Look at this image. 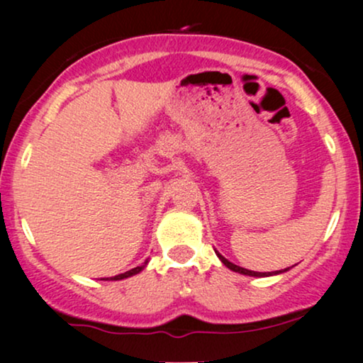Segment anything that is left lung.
<instances>
[{
    "label": "left lung",
    "instance_id": "left-lung-1",
    "mask_svg": "<svg viewBox=\"0 0 363 363\" xmlns=\"http://www.w3.org/2000/svg\"><path fill=\"white\" fill-rule=\"evenodd\" d=\"M216 255H218V257H220V259H221L223 264H225L226 267H230L231 271H235V272H240V274H246V276H255V277H264V276H272V274H277V271H276V272H256V271L245 269V267H240V266L233 264V262L228 261L226 257H223V256L220 255V252H216ZM284 271H287V269H284ZM279 272H282V271H279Z\"/></svg>",
    "mask_w": 363,
    "mask_h": 363
}]
</instances>
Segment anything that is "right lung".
I'll use <instances>...</instances> for the list:
<instances>
[{"label":"right lung","instance_id":"right-lung-1","mask_svg":"<svg viewBox=\"0 0 363 363\" xmlns=\"http://www.w3.org/2000/svg\"><path fill=\"white\" fill-rule=\"evenodd\" d=\"M147 264V262H145ZM143 264V266H145ZM143 266H137V267H133V269H130V271H127V272H123V274H118V276H113V277H111L112 281H118V279H125V277H130V276H133V274H138V272H140L142 269H143Z\"/></svg>","mask_w":363,"mask_h":363}]
</instances>
